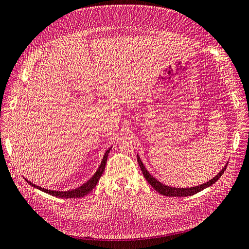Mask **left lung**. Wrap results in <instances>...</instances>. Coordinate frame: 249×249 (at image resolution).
I'll list each match as a JSON object with an SVG mask.
<instances>
[{"mask_svg": "<svg viewBox=\"0 0 249 249\" xmlns=\"http://www.w3.org/2000/svg\"><path fill=\"white\" fill-rule=\"evenodd\" d=\"M137 161L139 163V166L141 168V171L143 173V176L146 178V180L148 182V184L152 186L154 189L159 192L161 195H165V196H178V197H185V196H191V195L196 194L198 192H200L201 190L206 189V188L212 186L214 183H216L219 178L222 176V173L224 172V170L227 169L228 163L225 164V166L219 171L217 176H215L212 179H210L209 182L201 184L199 186H195V187H191V188H175V187H170V186H166L162 183H160L159 180L156 179L150 173L146 170L145 166L143 165L142 161L140 160V157L137 155Z\"/></svg>", "mask_w": 249, "mask_h": 249, "instance_id": "left-lung-1", "label": "left lung"}]
</instances>
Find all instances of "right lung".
Segmentation results:
<instances>
[{"label":"right lung","mask_w":249,"mask_h":249,"mask_svg":"<svg viewBox=\"0 0 249 249\" xmlns=\"http://www.w3.org/2000/svg\"><path fill=\"white\" fill-rule=\"evenodd\" d=\"M112 147L108 148L107 152L105 153L104 157H103V160L101 162V165L99 169L96 170V172L93 175V177L90 178L89 180H87L86 183L83 184L82 186L76 188V189H72V190H69V191H55V190H48V189H44V188H41L39 186H36L35 184L31 183L30 180L26 179L27 183L31 185L32 187L34 188H37V189L41 190L42 192H46V193H49L51 195H53V196H56V197H61V198H76V197H83L85 196V195H87L89 192H91L94 187L96 186L97 182H99L103 172L105 170V167H106V163H107V158H108V155L110 153Z\"/></svg>","instance_id":"1"}]
</instances>
